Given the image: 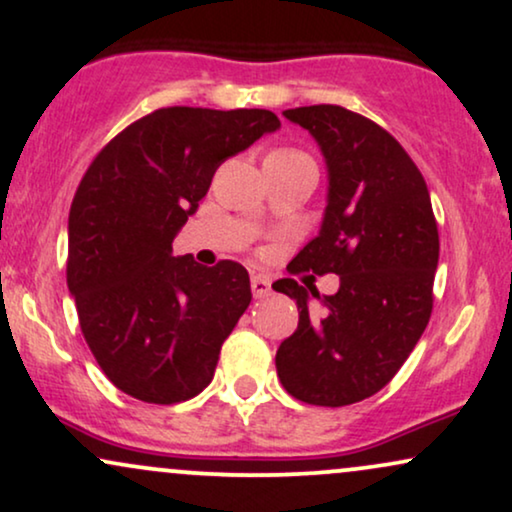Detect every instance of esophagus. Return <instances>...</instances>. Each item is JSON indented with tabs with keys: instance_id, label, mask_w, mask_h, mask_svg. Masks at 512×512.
Here are the masks:
<instances>
[{
	"instance_id": "esophagus-1",
	"label": "esophagus",
	"mask_w": 512,
	"mask_h": 512,
	"mask_svg": "<svg viewBox=\"0 0 512 512\" xmlns=\"http://www.w3.org/2000/svg\"><path fill=\"white\" fill-rule=\"evenodd\" d=\"M250 286H252V295H255L257 300H262V297L271 295V281H269L267 276H262V274L252 276L250 278Z\"/></svg>"
}]
</instances>
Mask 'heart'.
<instances>
[{
  "label": "heart",
  "instance_id": "obj_1",
  "mask_svg": "<svg viewBox=\"0 0 512 512\" xmlns=\"http://www.w3.org/2000/svg\"><path fill=\"white\" fill-rule=\"evenodd\" d=\"M283 151H288V148H283Z\"/></svg>",
  "mask_w": 512,
  "mask_h": 512
}]
</instances>
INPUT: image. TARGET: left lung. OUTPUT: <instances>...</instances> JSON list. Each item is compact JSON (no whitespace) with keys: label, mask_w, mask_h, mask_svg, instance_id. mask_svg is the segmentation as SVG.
I'll list each match as a JSON object with an SVG mask.
<instances>
[{"label":"left lung","mask_w":512,"mask_h":512,"mask_svg":"<svg viewBox=\"0 0 512 512\" xmlns=\"http://www.w3.org/2000/svg\"><path fill=\"white\" fill-rule=\"evenodd\" d=\"M309 129L328 165L319 236L297 252L293 274H338L335 295L295 278L297 331L281 342L276 371L304 404L347 406L380 392L409 359L432 314L439 234L423 174L387 129L342 106L283 111ZM320 312L308 309L311 297Z\"/></svg>","instance_id":"left-lung-1"}]
</instances>
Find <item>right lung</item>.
<instances>
[{"instance_id": "right-lung-1", "label": "right lung", "mask_w": 512, "mask_h": 512, "mask_svg": "<svg viewBox=\"0 0 512 512\" xmlns=\"http://www.w3.org/2000/svg\"><path fill=\"white\" fill-rule=\"evenodd\" d=\"M278 127L262 108H158L84 172L68 217V290L96 364L129 397L179 404L210 385L252 300L250 276L231 260L172 257V241L217 167Z\"/></svg>"}]
</instances>
